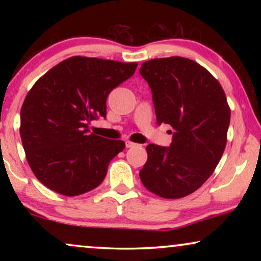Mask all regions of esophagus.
I'll use <instances>...</instances> for the list:
<instances>
[{
	"mask_svg": "<svg viewBox=\"0 0 261 261\" xmlns=\"http://www.w3.org/2000/svg\"><path fill=\"white\" fill-rule=\"evenodd\" d=\"M138 144H134V142H132V141H127L126 142V147L127 148H134V147H138Z\"/></svg>",
	"mask_w": 261,
	"mask_h": 261,
	"instance_id": "1",
	"label": "esophagus"
}]
</instances>
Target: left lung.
Instances as JSON below:
<instances>
[{
  "mask_svg": "<svg viewBox=\"0 0 261 261\" xmlns=\"http://www.w3.org/2000/svg\"><path fill=\"white\" fill-rule=\"evenodd\" d=\"M140 74L151 88L156 123L172 127L170 147L147 145L140 179L163 198L185 197L212 176L223 154L230 122L226 94L208 70L181 57L145 62Z\"/></svg>",
  "mask_w": 261,
  "mask_h": 261,
  "instance_id": "1",
  "label": "left lung"
}]
</instances>
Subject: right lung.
Wrapping results in <instances>:
<instances>
[{
  "label": "right lung",
  "mask_w": 261,
  "mask_h": 261,
  "mask_svg": "<svg viewBox=\"0 0 261 261\" xmlns=\"http://www.w3.org/2000/svg\"><path fill=\"white\" fill-rule=\"evenodd\" d=\"M138 63L71 57L46 72L21 108L20 135L35 177L64 196L97 188L124 142L89 133L107 115L109 92L135 72Z\"/></svg>",
  "instance_id": "obj_1"
}]
</instances>
